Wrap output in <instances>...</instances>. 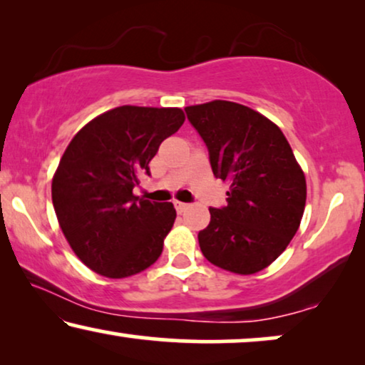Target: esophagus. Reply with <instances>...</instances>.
I'll return each mask as SVG.
<instances>
[{"instance_id":"esophagus-1","label":"esophagus","mask_w":365,"mask_h":365,"mask_svg":"<svg viewBox=\"0 0 365 365\" xmlns=\"http://www.w3.org/2000/svg\"><path fill=\"white\" fill-rule=\"evenodd\" d=\"M174 207H176V211L179 212V214H182L184 211H186V209L189 207V204H186V202H179V201H176L174 202Z\"/></svg>"}]
</instances>
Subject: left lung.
<instances>
[{
	"label": "left lung",
	"instance_id": "left-lung-1",
	"mask_svg": "<svg viewBox=\"0 0 365 365\" xmlns=\"http://www.w3.org/2000/svg\"><path fill=\"white\" fill-rule=\"evenodd\" d=\"M209 149L214 176L229 182L227 206L209 207L199 231L204 257L224 271L256 274L276 261L301 226L306 176L277 124L232 101L186 108Z\"/></svg>",
	"mask_w": 365,
	"mask_h": 365
}]
</instances>
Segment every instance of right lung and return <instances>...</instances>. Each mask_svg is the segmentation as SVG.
<instances>
[{
	"label": "right lung",
	"mask_w": 365,
	"mask_h": 365,
	"mask_svg": "<svg viewBox=\"0 0 365 365\" xmlns=\"http://www.w3.org/2000/svg\"><path fill=\"white\" fill-rule=\"evenodd\" d=\"M184 119L179 108L126 104L91 119L68 144L53 176V206L69 246L91 271L123 279L161 256L176 209L133 189Z\"/></svg>",
	"instance_id": "add662e5"
}]
</instances>
